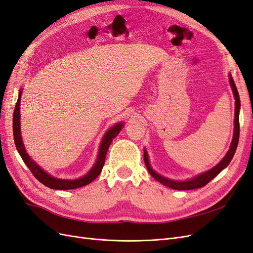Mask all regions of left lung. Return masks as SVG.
<instances>
[{"label":"left lung","instance_id":"8db88e82","mask_svg":"<svg viewBox=\"0 0 253 253\" xmlns=\"http://www.w3.org/2000/svg\"><path fill=\"white\" fill-rule=\"evenodd\" d=\"M229 82H230V85L233 91L234 99H235V114H234V133H233V138L232 142L230 145V149L227 152V154L225 157L220 160V162L212 168L211 170L207 171L205 173H202L200 175H197L196 177L192 179H188L185 181H178V180H173L170 178L164 177V176L159 175L156 173L154 170L152 169V167L149 162V156H148V152L147 150H144L143 153V159H144V164L145 167H147L148 171L150 174L154 177L157 181H159L163 185L169 187L174 190H193V189H198L206 186L207 183L211 181L215 176L223 171L225 168L230 164L231 159L234 156V153L237 148V143H239V138H240V109H241V100H240V96H239V91H237V88L235 86V83L231 77V75H229Z\"/></svg>","mask_w":253,"mask_h":253}]
</instances>
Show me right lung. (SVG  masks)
I'll use <instances>...</instances> for the list:
<instances>
[{"label":"right lung","instance_id":"obj_1","mask_svg":"<svg viewBox=\"0 0 253 253\" xmlns=\"http://www.w3.org/2000/svg\"><path fill=\"white\" fill-rule=\"evenodd\" d=\"M21 94H22V89H20V91H19V98H18V101L16 103V108H14V112H13V120H12L13 139H14V144H16V148L19 152L20 156L22 157L23 162L25 163V165L28 167L30 172L34 174L35 177L41 183H43L44 186H46L50 189H56V190L77 189V188L88 185V183H90L95 178H97L98 175L100 174L102 171V168H103L104 162H105L106 152H108V150H109L110 144L112 143L115 137L119 134L122 127H124V124H122V122H119V124L112 126L109 131L105 133V135L102 138V141L100 143V148H99L98 158L96 160L95 165L93 166V168H91V169L87 172V174H85L84 176H82V177L77 178V179L56 178V177H53V176L49 175L47 172H45L43 169H41V167L38 166L26 153L24 144H23L22 136H21V127H20Z\"/></svg>","mask_w":253,"mask_h":253}]
</instances>
